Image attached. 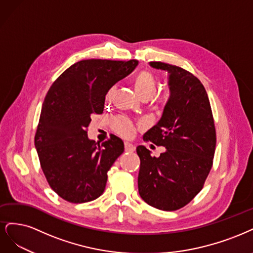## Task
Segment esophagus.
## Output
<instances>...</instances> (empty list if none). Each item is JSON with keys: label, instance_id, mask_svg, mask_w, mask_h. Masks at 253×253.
<instances>
[{"label": "esophagus", "instance_id": "obj_1", "mask_svg": "<svg viewBox=\"0 0 253 253\" xmlns=\"http://www.w3.org/2000/svg\"><path fill=\"white\" fill-rule=\"evenodd\" d=\"M125 150L128 152H132L135 150V145L129 142H125Z\"/></svg>", "mask_w": 253, "mask_h": 253}]
</instances>
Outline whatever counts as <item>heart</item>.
I'll return each instance as SVG.
<instances>
[{
  "label": "heart",
  "mask_w": 253,
  "mask_h": 253,
  "mask_svg": "<svg viewBox=\"0 0 253 253\" xmlns=\"http://www.w3.org/2000/svg\"><path fill=\"white\" fill-rule=\"evenodd\" d=\"M157 88V79L154 77L151 72L149 71H141L140 73H137L134 82H133V89L136 93V95L140 97L141 100H146L152 96V94L156 91ZM115 92V88H111L110 90L107 92V95H106V99L110 100L111 96ZM165 95H160L158 96L157 101L159 103H163L165 101ZM115 129L118 133L123 136H131L134 132L133 125L131 124V122L126 120V119H119L117 120L116 124H115Z\"/></svg>",
  "instance_id": "heart-1"
}]
</instances>
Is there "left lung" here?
Returning a JSON list of instances; mask_svg holds the SVG:
<instances>
[{
	"label": "left lung",
	"mask_w": 253,
	"mask_h": 253,
	"mask_svg": "<svg viewBox=\"0 0 253 253\" xmlns=\"http://www.w3.org/2000/svg\"><path fill=\"white\" fill-rule=\"evenodd\" d=\"M168 75L169 99L158 123L144 134L165 151L156 158L136 147L141 165L137 186L148 205L165 211L184 207L197 195L212 166L215 128L207 92L198 78L181 67L149 62Z\"/></svg>",
	"instance_id": "left-lung-1"
}]
</instances>
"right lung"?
<instances>
[{"mask_svg": "<svg viewBox=\"0 0 253 253\" xmlns=\"http://www.w3.org/2000/svg\"><path fill=\"white\" fill-rule=\"evenodd\" d=\"M136 60H84L65 70L48 90L35 145L50 187L70 203H86L103 194L107 172L124 151L112 135L100 145L87 135L93 115L104 110L109 89L131 73Z\"/></svg>", "mask_w": 253, "mask_h": 253, "instance_id": "obj_1", "label": "right lung"}]
</instances>
